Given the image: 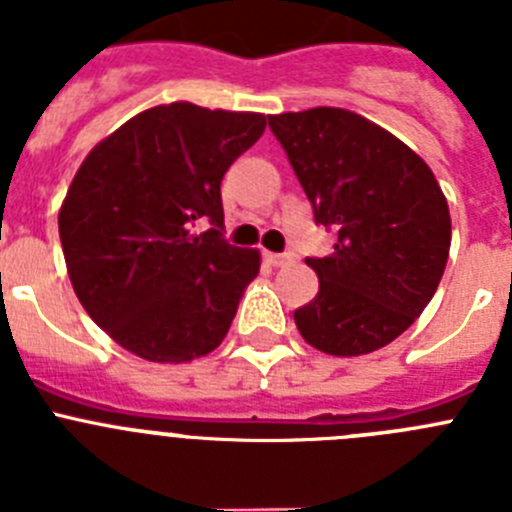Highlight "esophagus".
<instances>
[{
    "instance_id": "34e87169",
    "label": "esophagus",
    "mask_w": 512,
    "mask_h": 512,
    "mask_svg": "<svg viewBox=\"0 0 512 512\" xmlns=\"http://www.w3.org/2000/svg\"><path fill=\"white\" fill-rule=\"evenodd\" d=\"M264 259H266V264H271V266L292 264V256H289V253H264Z\"/></svg>"
}]
</instances>
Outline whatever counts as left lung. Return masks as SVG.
Wrapping results in <instances>:
<instances>
[{"label": "left lung", "mask_w": 512, "mask_h": 512, "mask_svg": "<svg viewBox=\"0 0 512 512\" xmlns=\"http://www.w3.org/2000/svg\"><path fill=\"white\" fill-rule=\"evenodd\" d=\"M315 223L333 251L307 259L315 300L295 310L300 336L330 356H361L395 341L436 295L451 246V215L436 176L390 130L341 107L269 115Z\"/></svg>", "instance_id": "1"}]
</instances>
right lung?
Segmentation results:
<instances>
[{
  "instance_id": "right-lung-1",
  "label": "right lung",
  "mask_w": 512,
  "mask_h": 512,
  "mask_svg": "<svg viewBox=\"0 0 512 512\" xmlns=\"http://www.w3.org/2000/svg\"><path fill=\"white\" fill-rule=\"evenodd\" d=\"M264 128L261 112L158 104L76 171L58 212L63 259L89 318L130 354L184 364L223 343L261 256L223 238L220 182ZM202 216L213 228L194 234Z\"/></svg>"
}]
</instances>
